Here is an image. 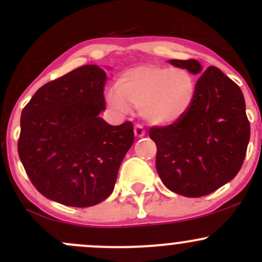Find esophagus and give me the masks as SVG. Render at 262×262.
<instances>
[{
	"label": "esophagus",
	"mask_w": 262,
	"mask_h": 262,
	"mask_svg": "<svg viewBox=\"0 0 262 262\" xmlns=\"http://www.w3.org/2000/svg\"><path fill=\"white\" fill-rule=\"evenodd\" d=\"M144 134H146V132H144V129L142 128L141 125L134 126V136H136L137 138H142V137H144Z\"/></svg>",
	"instance_id": "34e87169"
}]
</instances>
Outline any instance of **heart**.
<instances>
[{
    "mask_svg": "<svg viewBox=\"0 0 262 262\" xmlns=\"http://www.w3.org/2000/svg\"><path fill=\"white\" fill-rule=\"evenodd\" d=\"M196 94L198 80L186 68L143 64L124 71L105 100L115 112L134 107L149 125L168 126L189 114Z\"/></svg>",
    "mask_w": 262,
    "mask_h": 262,
    "instance_id": "b5f03b06",
    "label": "heart"
}]
</instances>
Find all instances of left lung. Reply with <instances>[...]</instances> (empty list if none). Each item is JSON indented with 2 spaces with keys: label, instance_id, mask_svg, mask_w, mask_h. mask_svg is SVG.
Returning <instances> with one entry per match:
<instances>
[{
  "label": "left lung",
  "instance_id": "1",
  "mask_svg": "<svg viewBox=\"0 0 262 262\" xmlns=\"http://www.w3.org/2000/svg\"><path fill=\"white\" fill-rule=\"evenodd\" d=\"M168 63L200 75L194 106L173 125L150 128L157 146L156 168L167 189L187 198L215 191L238 173L244 163L250 123L241 89L221 70L195 59Z\"/></svg>",
  "mask_w": 262,
  "mask_h": 262
}]
</instances>
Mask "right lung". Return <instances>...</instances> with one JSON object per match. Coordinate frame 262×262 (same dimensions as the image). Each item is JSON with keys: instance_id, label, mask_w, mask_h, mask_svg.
<instances>
[{"instance_id": "1", "label": "right lung", "mask_w": 262, "mask_h": 262, "mask_svg": "<svg viewBox=\"0 0 262 262\" xmlns=\"http://www.w3.org/2000/svg\"><path fill=\"white\" fill-rule=\"evenodd\" d=\"M106 80L97 66H82L40 87L21 113L18 156L53 202L92 207L114 190L134 133L130 121L110 125L100 118Z\"/></svg>"}]
</instances>
